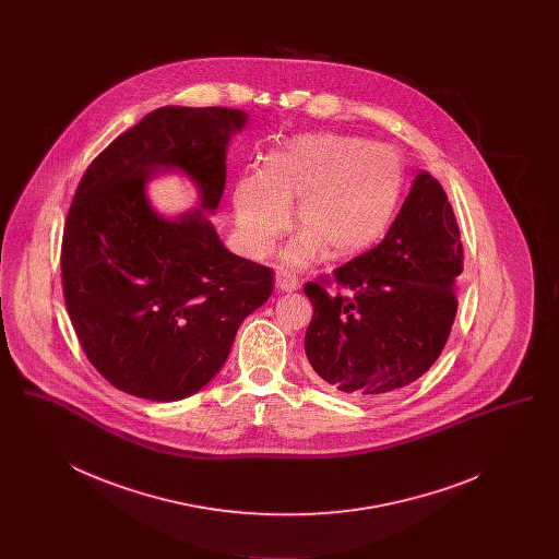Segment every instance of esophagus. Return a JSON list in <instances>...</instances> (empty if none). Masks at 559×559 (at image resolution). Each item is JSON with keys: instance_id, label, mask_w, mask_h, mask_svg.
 <instances>
[{"instance_id": "obj_1", "label": "esophagus", "mask_w": 559, "mask_h": 559, "mask_svg": "<svg viewBox=\"0 0 559 559\" xmlns=\"http://www.w3.org/2000/svg\"><path fill=\"white\" fill-rule=\"evenodd\" d=\"M276 287L281 289V292H295V289H299V281H297V276L289 272V270H281L278 274H276Z\"/></svg>"}]
</instances>
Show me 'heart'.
<instances>
[{
    "label": "heart",
    "instance_id": "obj_1",
    "mask_svg": "<svg viewBox=\"0 0 559 559\" xmlns=\"http://www.w3.org/2000/svg\"><path fill=\"white\" fill-rule=\"evenodd\" d=\"M399 157L383 146L342 133H308L270 153L264 171L235 187L237 228L245 249L262 258L292 224L304 230L287 245L285 260L306 264L326 249L340 260L369 247L388 226L399 201Z\"/></svg>",
    "mask_w": 559,
    "mask_h": 559
}]
</instances>
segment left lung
Listing matches in <instances>:
<instances>
[{
    "label": "left lung",
    "mask_w": 559,
    "mask_h": 559,
    "mask_svg": "<svg viewBox=\"0 0 559 559\" xmlns=\"http://www.w3.org/2000/svg\"><path fill=\"white\" fill-rule=\"evenodd\" d=\"M463 245L451 201L421 171L385 239L306 283L308 372L346 399H383L438 360L451 335Z\"/></svg>",
    "instance_id": "obj_1"
}]
</instances>
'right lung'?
<instances>
[{
    "mask_svg": "<svg viewBox=\"0 0 559 559\" xmlns=\"http://www.w3.org/2000/svg\"><path fill=\"white\" fill-rule=\"evenodd\" d=\"M237 108L163 107L90 163L64 222L67 312L94 369L138 399L180 400L222 369L239 324L274 289V270L224 249L201 212L163 219L144 197L182 169L215 210Z\"/></svg>",
    "mask_w": 559,
    "mask_h": 559,
    "instance_id": "1",
    "label": "right lung"
}]
</instances>
